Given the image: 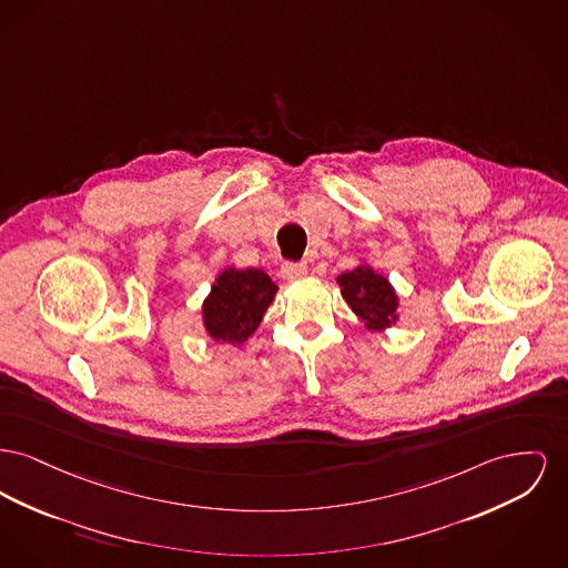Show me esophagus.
<instances>
[{
    "label": "esophagus",
    "mask_w": 568,
    "mask_h": 568,
    "mask_svg": "<svg viewBox=\"0 0 568 568\" xmlns=\"http://www.w3.org/2000/svg\"><path fill=\"white\" fill-rule=\"evenodd\" d=\"M306 274H308L306 264H283V266H281V276H283L287 283H298Z\"/></svg>",
    "instance_id": "esophagus-1"
}]
</instances>
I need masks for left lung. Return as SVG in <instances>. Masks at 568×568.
Returning <instances> with one entry per match:
<instances>
[{"label": "left lung", "instance_id": "8db88e82", "mask_svg": "<svg viewBox=\"0 0 568 568\" xmlns=\"http://www.w3.org/2000/svg\"><path fill=\"white\" fill-rule=\"evenodd\" d=\"M343 301L361 317L368 333H384L399 322L400 301L397 290L368 262L336 276Z\"/></svg>", "mask_w": 568, "mask_h": 568}]
</instances>
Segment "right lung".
<instances>
[{
	"label": "right lung",
	"instance_id": "1",
	"mask_svg": "<svg viewBox=\"0 0 568 568\" xmlns=\"http://www.w3.org/2000/svg\"><path fill=\"white\" fill-rule=\"evenodd\" d=\"M276 292L260 267H223L201 302L203 331L216 343L242 347L262 324Z\"/></svg>",
	"mask_w": 568,
	"mask_h": 568
}]
</instances>
